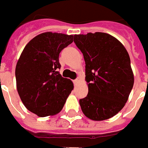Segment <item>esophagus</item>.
<instances>
[{"label": "esophagus", "mask_w": 148, "mask_h": 148, "mask_svg": "<svg viewBox=\"0 0 148 148\" xmlns=\"http://www.w3.org/2000/svg\"><path fill=\"white\" fill-rule=\"evenodd\" d=\"M79 82H80V78H79V77H77V79H75V80H74V84H77Z\"/></svg>", "instance_id": "esophagus-1"}]
</instances>
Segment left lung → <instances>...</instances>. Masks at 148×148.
<instances>
[{
  "mask_svg": "<svg viewBox=\"0 0 148 148\" xmlns=\"http://www.w3.org/2000/svg\"><path fill=\"white\" fill-rule=\"evenodd\" d=\"M86 62L88 94L79 100L83 114L95 121L108 119L123 108L133 89L134 74L127 50L110 34L74 35Z\"/></svg>",
  "mask_w": 148,
  "mask_h": 148,
  "instance_id": "obj_1",
  "label": "left lung"
}]
</instances>
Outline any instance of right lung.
<instances>
[{"mask_svg":"<svg viewBox=\"0 0 148 148\" xmlns=\"http://www.w3.org/2000/svg\"><path fill=\"white\" fill-rule=\"evenodd\" d=\"M73 35L43 33L25 47L15 67L16 86L27 110L39 117L54 115L73 90L71 80L59 73V53Z\"/></svg>","mask_w":148,"mask_h":148,"instance_id":"add662e5","label":"right lung"}]
</instances>
